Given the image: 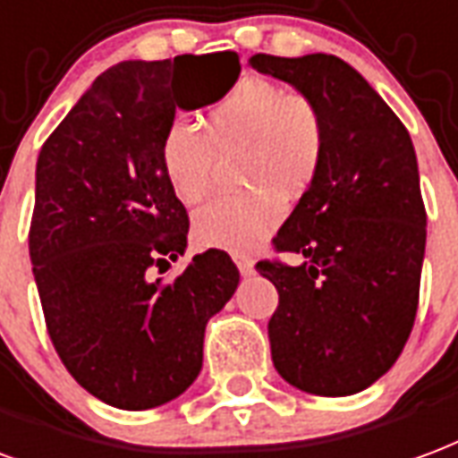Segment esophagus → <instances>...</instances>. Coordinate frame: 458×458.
<instances>
[{
	"label": "esophagus",
	"mask_w": 458,
	"mask_h": 458,
	"mask_svg": "<svg viewBox=\"0 0 458 458\" xmlns=\"http://www.w3.org/2000/svg\"><path fill=\"white\" fill-rule=\"evenodd\" d=\"M233 259H235V264H238V269H240V274H242V276H250V274L255 272V262H252V257L235 255Z\"/></svg>",
	"instance_id": "1"
}]
</instances>
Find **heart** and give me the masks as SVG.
Returning <instances> with one entry per match:
<instances>
[{"label":"heart","mask_w":458,"mask_h":458,"mask_svg":"<svg viewBox=\"0 0 458 458\" xmlns=\"http://www.w3.org/2000/svg\"><path fill=\"white\" fill-rule=\"evenodd\" d=\"M206 133L172 123L162 140V169L184 203L211 189L218 157L242 150L240 179L255 189L206 203L194 218L203 247L250 252L281 218V201L303 194L323 165L327 123L323 108L303 91H289L267 77L240 80L206 116Z\"/></svg>","instance_id":"b5f03b06"}]
</instances>
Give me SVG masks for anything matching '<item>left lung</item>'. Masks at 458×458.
<instances>
[{
    "instance_id": "8db88e82",
    "label": "left lung",
    "mask_w": 458,
    "mask_h": 458,
    "mask_svg": "<svg viewBox=\"0 0 458 458\" xmlns=\"http://www.w3.org/2000/svg\"><path fill=\"white\" fill-rule=\"evenodd\" d=\"M250 65L313 97L327 123L323 165L272 240L303 262H257L279 291L272 361L301 391L352 395L395 364L418 313L428 213L415 148L340 57L257 53Z\"/></svg>"
}]
</instances>
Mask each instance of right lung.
Segmentation results:
<instances>
[{"instance_id": "1", "label": "right lung", "mask_w": 458, "mask_h": 458, "mask_svg": "<svg viewBox=\"0 0 458 458\" xmlns=\"http://www.w3.org/2000/svg\"><path fill=\"white\" fill-rule=\"evenodd\" d=\"M203 60L108 67L36 165L29 255L50 342L84 391L121 410L157 408L194 384L206 323L238 289V267L213 247L174 279L155 276L189 233L162 169L165 133L177 108L235 82L208 77Z\"/></svg>"}]
</instances>
